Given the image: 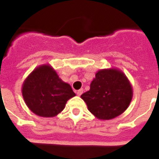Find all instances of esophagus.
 <instances>
[{
    "label": "esophagus",
    "mask_w": 159,
    "mask_h": 159,
    "mask_svg": "<svg viewBox=\"0 0 159 159\" xmlns=\"http://www.w3.org/2000/svg\"><path fill=\"white\" fill-rule=\"evenodd\" d=\"M83 91H84L83 89H81L78 90V91H77V95H78V96H81V95L83 93Z\"/></svg>",
    "instance_id": "esophagus-1"
}]
</instances>
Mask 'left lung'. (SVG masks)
<instances>
[{"label":"left lung","instance_id":"obj_1","mask_svg":"<svg viewBox=\"0 0 159 159\" xmlns=\"http://www.w3.org/2000/svg\"><path fill=\"white\" fill-rule=\"evenodd\" d=\"M131 83L116 68L97 71L90 89L81 96L89 111L100 120H110L121 115L133 99Z\"/></svg>","mask_w":159,"mask_h":159}]
</instances>
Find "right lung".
Segmentation results:
<instances>
[{
    "mask_svg": "<svg viewBox=\"0 0 159 159\" xmlns=\"http://www.w3.org/2000/svg\"><path fill=\"white\" fill-rule=\"evenodd\" d=\"M22 94L26 106L41 117L56 116L64 109L68 100L76 96L49 64L35 68L23 81Z\"/></svg>",
    "mask_w": 159,
    "mask_h": 159,
    "instance_id": "1",
    "label": "right lung"
}]
</instances>
